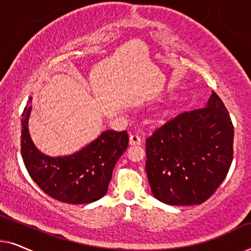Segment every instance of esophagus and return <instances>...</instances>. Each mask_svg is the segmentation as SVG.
<instances>
[{
	"label": "esophagus",
	"instance_id": "34e87169",
	"mask_svg": "<svg viewBox=\"0 0 251 251\" xmlns=\"http://www.w3.org/2000/svg\"><path fill=\"white\" fill-rule=\"evenodd\" d=\"M129 144L130 145H140V144H142V138H140L138 133H132V135H130Z\"/></svg>",
	"mask_w": 251,
	"mask_h": 251
}]
</instances>
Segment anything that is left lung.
<instances>
[{
	"instance_id": "8db88e82",
	"label": "left lung",
	"mask_w": 251,
	"mask_h": 251,
	"mask_svg": "<svg viewBox=\"0 0 251 251\" xmlns=\"http://www.w3.org/2000/svg\"><path fill=\"white\" fill-rule=\"evenodd\" d=\"M234 126L215 91L204 107L178 109L146 139V173L157 200L203 203L225 179L233 160Z\"/></svg>"
}]
</instances>
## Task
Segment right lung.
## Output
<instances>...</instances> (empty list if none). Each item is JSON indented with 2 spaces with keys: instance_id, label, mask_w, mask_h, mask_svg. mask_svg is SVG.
I'll return each instance as SVG.
<instances>
[{
  "instance_id": "obj_1",
  "label": "right lung",
  "mask_w": 251,
  "mask_h": 251,
  "mask_svg": "<svg viewBox=\"0 0 251 251\" xmlns=\"http://www.w3.org/2000/svg\"><path fill=\"white\" fill-rule=\"evenodd\" d=\"M32 99L22 119L20 151L32 179L49 197L70 204L91 203L107 193L116 161L128 147L126 131L106 130L78 152L67 156H48L36 149L28 132Z\"/></svg>"
}]
</instances>
